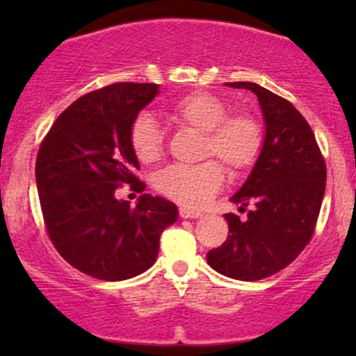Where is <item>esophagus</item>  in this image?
Returning a JSON list of instances; mask_svg holds the SVG:
<instances>
[{
  "mask_svg": "<svg viewBox=\"0 0 356 356\" xmlns=\"http://www.w3.org/2000/svg\"><path fill=\"white\" fill-rule=\"evenodd\" d=\"M179 214H181L182 219H197V218H201L202 212L187 209V207H181V211H179Z\"/></svg>",
  "mask_w": 356,
  "mask_h": 356,
  "instance_id": "34e87169",
  "label": "esophagus"
}]
</instances>
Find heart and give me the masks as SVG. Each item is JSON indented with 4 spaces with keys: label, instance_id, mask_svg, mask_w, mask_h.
<instances>
[{
    "label": "heart",
    "instance_id": "b5f03b06",
    "mask_svg": "<svg viewBox=\"0 0 356 356\" xmlns=\"http://www.w3.org/2000/svg\"><path fill=\"white\" fill-rule=\"evenodd\" d=\"M220 97L191 92L170 102L167 115L182 127L202 134L201 157H214L229 174H239L254 164L263 145V129L248 112L229 113ZM130 147L142 164H155L164 155V132L149 113L130 127ZM224 170L216 161L194 165H170L155 177V187L184 207H199L222 186Z\"/></svg>",
    "mask_w": 356,
    "mask_h": 356
}]
</instances>
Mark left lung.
<instances>
[{"mask_svg":"<svg viewBox=\"0 0 356 356\" xmlns=\"http://www.w3.org/2000/svg\"><path fill=\"white\" fill-rule=\"evenodd\" d=\"M251 90L264 118V142L251 174L231 197L248 219L226 214L229 234L207 252L220 275L257 281L296 259L312 241L326 186V165L305 117L288 100L252 81L226 83Z\"/></svg>","mask_w":356,"mask_h":356,"instance_id":"obj_1","label":"left lung"}]
</instances>
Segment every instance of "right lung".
<instances>
[{"label": "right lung", "instance_id": "obj_1", "mask_svg": "<svg viewBox=\"0 0 356 356\" xmlns=\"http://www.w3.org/2000/svg\"><path fill=\"white\" fill-rule=\"evenodd\" d=\"M159 93L155 83H113L60 113L36 157V187L53 246L85 275L104 281L138 276L155 263L162 231L177 206L142 194L136 207L117 199L130 184L142 192L130 127Z\"/></svg>", "mask_w": 356, "mask_h": 356}]
</instances>
